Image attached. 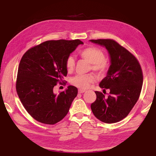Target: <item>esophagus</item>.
I'll list each match as a JSON object with an SVG mask.
<instances>
[{"label": "esophagus", "mask_w": 156, "mask_h": 156, "mask_svg": "<svg viewBox=\"0 0 156 156\" xmlns=\"http://www.w3.org/2000/svg\"><path fill=\"white\" fill-rule=\"evenodd\" d=\"M84 92H85V90H84V89H79L78 90V92L80 93V94H82Z\"/></svg>", "instance_id": "1"}]
</instances>
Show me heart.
I'll use <instances>...</instances> for the list:
<instances>
[{
	"instance_id": "b5f03b06",
	"label": "heart",
	"mask_w": 156,
	"mask_h": 156,
	"mask_svg": "<svg viewBox=\"0 0 156 156\" xmlns=\"http://www.w3.org/2000/svg\"><path fill=\"white\" fill-rule=\"evenodd\" d=\"M81 58L91 64V68L100 74H105L109 69L110 64L105 58V53L101 49L94 46L88 47L79 52ZM65 66L68 72H72L75 66V60L72 56H68L65 61ZM94 77L92 74H79L71 78L70 83L81 89L88 87L92 83Z\"/></svg>"
}]
</instances>
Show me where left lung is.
<instances>
[{
	"label": "left lung",
	"mask_w": 156,
	"mask_h": 156,
	"mask_svg": "<svg viewBox=\"0 0 156 156\" xmlns=\"http://www.w3.org/2000/svg\"><path fill=\"white\" fill-rule=\"evenodd\" d=\"M90 41L105 47L111 63L107 76L100 83L101 88L110 90L109 94L105 97L96 91V100L91 104V109L100 121L116 123L128 115L139 100L143 83V71L135 56L115 40Z\"/></svg>",
	"instance_id": "8db88e82"
}]
</instances>
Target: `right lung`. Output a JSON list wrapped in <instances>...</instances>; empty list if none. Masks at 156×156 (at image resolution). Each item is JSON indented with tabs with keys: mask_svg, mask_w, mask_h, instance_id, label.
<instances>
[{
	"mask_svg": "<svg viewBox=\"0 0 156 156\" xmlns=\"http://www.w3.org/2000/svg\"><path fill=\"white\" fill-rule=\"evenodd\" d=\"M79 44H83L79 40H49L32 47L22 56L16 91L26 111L37 122L53 125L68 114L77 88L69 86L56 95L53 88L64 82L68 73L66 59Z\"/></svg>",
	"mask_w": 156,
	"mask_h": 156,
	"instance_id": "add662e5",
	"label": "right lung"
}]
</instances>
